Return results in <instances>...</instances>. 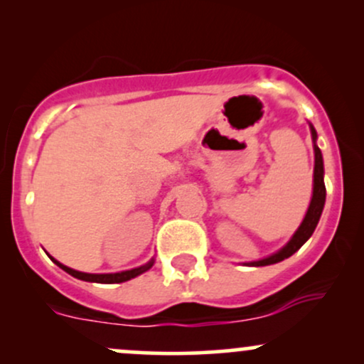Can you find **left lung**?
<instances>
[{"instance_id":"obj_1","label":"left lung","mask_w":364,"mask_h":364,"mask_svg":"<svg viewBox=\"0 0 364 364\" xmlns=\"http://www.w3.org/2000/svg\"><path fill=\"white\" fill-rule=\"evenodd\" d=\"M311 129V139H313V150H315V171H313V196H311V202L310 207H308L306 215H304L301 225L298 228V231L294 232V236L291 237L289 243L284 246L282 250H279L277 253L270 255V257L262 258L258 262H250L246 265H252V267H263V265H272V263L282 262L284 258H289L292 253L298 252L301 246L310 240V236L315 231L316 224H318L321 210H323L325 205V183H323V159H321V152L316 145V132L313 128V124H310Z\"/></svg>"}]
</instances>
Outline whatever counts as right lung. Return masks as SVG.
I'll return each mask as SVG.
<instances>
[{
    "label": "right lung",
    "instance_id": "add662e5",
    "mask_svg": "<svg viewBox=\"0 0 364 364\" xmlns=\"http://www.w3.org/2000/svg\"><path fill=\"white\" fill-rule=\"evenodd\" d=\"M53 262L56 263L60 269L65 270V272H68L70 275H73V277L80 279V281H87V282H99V284H119V282H124V281H129V279L136 277V275L147 272L150 267L154 265V258L150 260L149 263H145V265L141 267H136V269H132V270H124V272H118V274H85V272H78V270H73L70 269V267L63 265L58 260Z\"/></svg>",
    "mask_w": 364,
    "mask_h": 364
}]
</instances>
